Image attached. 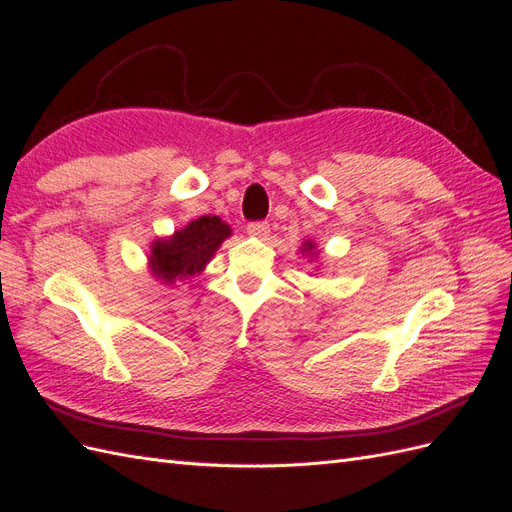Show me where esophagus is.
Here are the masks:
<instances>
[{
	"label": "esophagus",
	"instance_id": "esophagus-1",
	"mask_svg": "<svg viewBox=\"0 0 512 512\" xmlns=\"http://www.w3.org/2000/svg\"><path fill=\"white\" fill-rule=\"evenodd\" d=\"M269 224L267 222H252L247 224V232H250L252 237H258V239H265L269 235Z\"/></svg>",
	"mask_w": 512,
	"mask_h": 512
}]
</instances>
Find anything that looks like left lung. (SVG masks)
<instances>
[{"mask_svg":"<svg viewBox=\"0 0 512 512\" xmlns=\"http://www.w3.org/2000/svg\"><path fill=\"white\" fill-rule=\"evenodd\" d=\"M301 254H303V256H307L309 260H312V258L316 260V258L320 256V250H318L316 243H314L312 239H307V241L301 245Z\"/></svg>","mask_w":512,"mask_h":512,"instance_id":"8db88e82","label":"left lung"}]
</instances>
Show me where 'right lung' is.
<instances>
[{
  "label": "right lung",
  "mask_w": 512,
  "mask_h": 512,
  "mask_svg": "<svg viewBox=\"0 0 512 512\" xmlns=\"http://www.w3.org/2000/svg\"><path fill=\"white\" fill-rule=\"evenodd\" d=\"M230 235L232 228L218 215L196 218L173 235L151 241L147 254L149 273L164 286L190 280L205 271Z\"/></svg>",
  "instance_id": "obj_1"
}]
</instances>
